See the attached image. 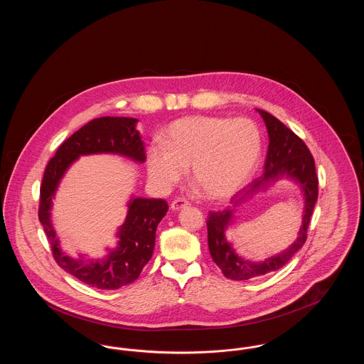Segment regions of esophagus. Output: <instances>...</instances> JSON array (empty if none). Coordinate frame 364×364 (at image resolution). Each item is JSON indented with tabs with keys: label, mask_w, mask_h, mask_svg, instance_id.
<instances>
[{
	"label": "esophagus",
	"mask_w": 364,
	"mask_h": 364,
	"mask_svg": "<svg viewBox=\"0 0 364 364\" xmlns=\"http://www.w3.org/2000/svg\"><path fill=\"white\" fill-rule=\"evenodd\" d=\"M188 206V200L184 198H176L173 202L171 203L172 210H180V208H187Z\"/></svg>",
	"instance_id": "1"
}]
</instances>
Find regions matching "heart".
<instances>
[{
    "label": "heart",
    "instance_id": "b5f03b06",
    "mask_svg": "<svg viewBox=\"0 0 364 364\" xmlns=\"http://www.w3.org/2000/svg\"><path fill=\"white\" fill-rule=\"evenodd\" d=\"M159 147L147 151V172L161 188L177 184L191 168L196 190L211 200L232 196L248 181L262 149L257 124L248 119L192 116L172 122Z\"/></svg>",
    "mask_w": 364,
    "mask_h": 364
}]
</instances>
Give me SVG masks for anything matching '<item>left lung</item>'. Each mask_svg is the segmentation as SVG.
<instances>
[{
	"label": "left lung",
	"mask_w": 364,
	"mask_h": 364,
	"mask_svg": "<svg viewBox=\"0 0 364 364\" xmlns=\"http://www.w3.org/2000/svg\"><path fill=\"white\" fill-rule=\"evenodd\" d=\"M259 113L266 122L270 139L264 172L250 184L248 190L244 191L242 198L250 195L251 191L260 188L267 181L274 180L278 176L287 174L300 183L306 196V208L303 225L300 228L296 242L284 254L272 257L260 263H252L237 257L232 244L226 240L225 230L232 218V210L208 213V240L211 258L226 278L236 281L260 277L276 272L287 264L307 240V230L318 199V176L315 172V162L306 143L270 113L260 109ZM239 202L240 200L233 203L236 205Z\"/></svg>",
	"instance_id": "obj_1"
}]
</instances>
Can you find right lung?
Masks as SVG:
<instances>
[{
    "label": "right lung",
    "instance_id": "right-lung-1",
    "mask_svg": "<svg viewBox=\"0 0 364 364\" xmlns=\"http://www.w3.org/2000/svg\"><path fill=\"white\" fill-rule=\"evenodd\" d=\"M136 119L100 117L94 119L64 140L46 165L39 196L38 217L52 247L57 264L73 277L98 289H119L139 277L153 257L156 230L168 211L164 199L136 198L128 205L125 223L119 230V247L104 260L83 263L64 255L50 223V208L58 181L79 156L116 153L138 162L146 159L143 141L135 129Z\"/></svg>",
    "mask_w": 364,
    "mask_h": 364
}]
</instances>
